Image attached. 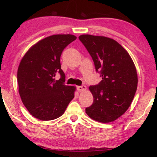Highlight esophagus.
I'll return each mask as SVG.
<instances>
[{"label": "esophagus", "instance_id": "34e87169", "mask_svg": "<svg viewBox=\"0 0 157 157\" xmlns=\"http://www.w3.org/2000/svg\"><path fill=\"white\" fill-rule=\"evenodd\" d=\"M86 89V86H84V85L77 86V90H78V91H83Z\"/></svg>", "mask_w": 157, "mask_h": 157}]
</instances>
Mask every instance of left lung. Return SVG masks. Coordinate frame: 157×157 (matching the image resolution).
Returning a JSON list of instances; mask_svg holds the SVG:
<instances>
[{"instance_id": "1", "label": "left lung", "mask_w": 157, "mask_h": 157, "mask_svg": "<svg viewBox=\"0 0 157 157\" xmlns=\"http://www.w3.org/2000/svg\"><path fill=\"white\" fill-rule=\"evenodd\" d=\"M79 40L91 55L102 80L90 86L94 97L86 113L95 121L109 123L123 115L136 91V69L127 51L119 43L104 36L81 35Z\"/></svg>"}]
</instances>
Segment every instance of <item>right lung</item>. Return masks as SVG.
I'll return each mask as SVG.
<instances>
[{"mask_svg":"<svg viewBox=\"0 0 157 157\" xmlns=\"http://www.w3.org/2000/svg\"><path fill=\"white\" fill-rule=\"evenodd\" d=\"M76 39L71 34L48 36L33 45L21 59L17 74L19 94L36 119L50 121L60 117L74 97L76 87L64 83L60 59L64 48ZM58 72L61 78L56 80Z\"/></svg>","mask_w":157,"mask_h":157,"instance_id":"1","label":"right lung"}]
</instances>
